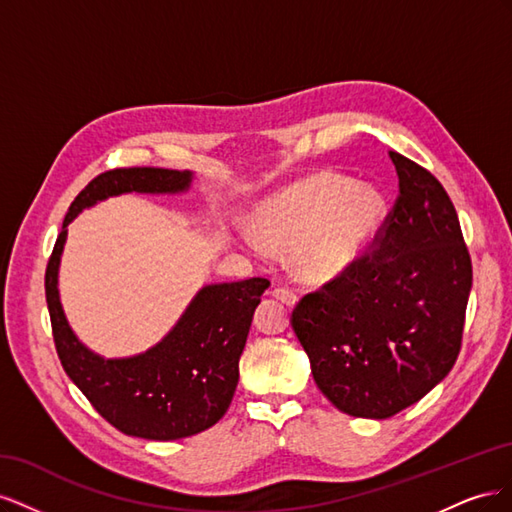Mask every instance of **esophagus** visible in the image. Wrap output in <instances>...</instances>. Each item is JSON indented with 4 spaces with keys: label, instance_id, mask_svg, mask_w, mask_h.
<instances>
[{
    "label": "esophagus",
    "instance_id": "1",
    "mask_svg": "<svg viewBox=\"0 0 512 512\" xmlns=\"http://www.w3.org/2000/svg\"><path fill=\"white\" fill-rule=\"evenodd\" d=\"M273 297L280 299V301L286 303V305H294V303H297V292H294V290L288 288V286H277V288H273Z\"/></svg>",
    "mask_w": 512,
    "mask_h": 512
}]
</instances>
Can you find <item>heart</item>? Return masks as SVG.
Returning <instances> with one entry per match:
<instances>
[{"label": "heart", "mask_w": 512, "mask_h": 512, "mask_svg": "<svg viewBox=\"0 0 512 512\" xmlns=\"http://www.w3.org/2000/svg\"><path fill=\"white\" fill-rule=\"evenodd\" d=\"M384 205L376 190L320 173L277 192L254 211L256 237L243 235L254 254L292 247V267L303 280L327 282L363 254L382 224Z\"/></svg>", "instance_id": "obj_1"}]
</instances>
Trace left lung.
Wrapping results in <instances>:
<instances>
[{
  "instance_id": "8db88e82",
  "label": "left lung",
  "mask_w": 512,
  "mask_h": 512,
  "mask_svg": "<svg viewBox=\"0 0 512 512\" xmlns=\"http://www.w3.org/2000/svg\"><path fill=\"white\" fill-rule=\"evenodd\" d=\"M389 158L399 194L369 252L292 312L318 389L359 418L395 416L446 378L472 288L470 252L442 183L397 151Z\"/></svg>"
}]
</instances>
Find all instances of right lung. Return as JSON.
I'll return each mask as SVG.
<instances>
[{
  "label": "right lung",
  "mask_w": 512,
  "mask_h": 512,
  "mask_svg": "<svg viewBox=\"0 0 512 512\" xmlns=\"http://www.w3.org/2000/svg\"><path fill=\"white\" fill-rule=\"evenodd\" d=\"M190 183V170L149 166L106 170L74 198L46 265V305L64 371L102 418L134 438L160 442L188 438L226 414L239 382V359L254 309L269 280L252 277L205 286L160 344L128 359H104L79 342L59 303L57 271L66 226L83 209L108 196L175 194L188 190Z\"/></svg>",
  "instance_id": "1"
}]
</instances>
